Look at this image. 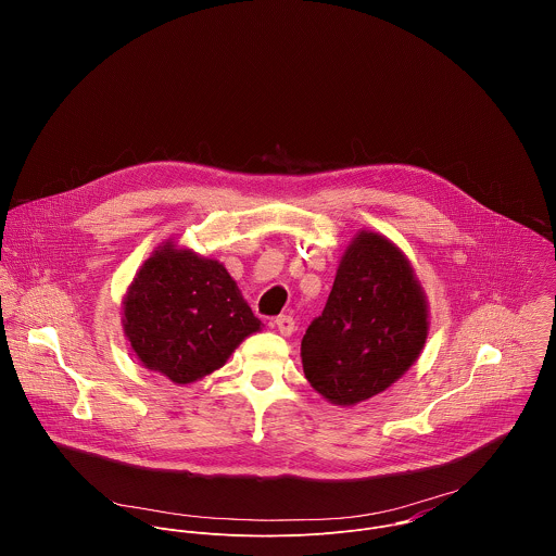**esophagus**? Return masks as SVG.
<instances>
[{"mask_svg":"<svg viewBox=\"0 0 556 556\" xmlns=\"http://www.w3.org/2000/svg\"><path fill=\"white\" fill-rule=\"evenodd\" d=\"M276 328H278L280 334L289 337V334H293V330H295V321H293L291 315H278V317H276Z\"/></svg>","mask_w":556,"mask_h":556,"instance_id":"34e87169","label":"esophagus"}]
</instances>
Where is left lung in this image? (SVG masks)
Returning a JSON list of instances; mask_svg holds the SVG:
<instances>
[{"label": "left lung", "mask_w": 556, "mask_h": 556, "mask_svg": "<svg viewBox=\"0 0 556 556\" xmlns=\"http://www.w3.org/2000/svg\"><path fill=\"white\" fill-rule=\"evenodd\" d=\"M426 334V295L408 261L389 239L361 232L302 339L304 376L332 404H358L417 361Z\"/></svg>", "instance_id": "8db88e82"}]
</instances>
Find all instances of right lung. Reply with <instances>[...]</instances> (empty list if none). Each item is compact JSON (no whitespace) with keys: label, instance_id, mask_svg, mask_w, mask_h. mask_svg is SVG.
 Masks as SVG:
<instances>
[{"label":"right lung","instance_id":"1","mask_svg":"<svg viewBox=\"0 0 556 556\" xmlns=\"http://www.w3.org/2000/svg\"><path fill=\"white\" fill-rule=\"evenodd\" d=\"M124 330L148 369L189 384L219 369L261 319L222 263L167 243L126 295Z\"/></svg>","mask_w":556,"mask_h":556}]
</instances>
